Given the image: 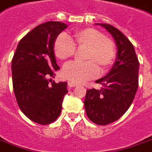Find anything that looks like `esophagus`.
I'll list each match as a JSON object with an SVG mask.
<instances>
[{
    "mask_svg": "<svg viewBox=\"0 0 152 152\" xmlns=\"http://www.w3.org/2000/svg\"><path fill=\"white\" fill-rule=\"evenodd\" d=\"M76 86H77V85H76V83H73V82H70V81L68 82V88H70V89H72V88Z\"/></svg>",
    "mask_w": 152,
    "mask_h": 152,
    "instance_id": "1",
    "label": "esophagus"
}]
</instances>
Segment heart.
Instances as JSON below:
<instances>
[{
	"label": "heart",
	"mask_w": 152,
	"mask_h": 152,
	"mask_svg": "<svg viewBox=\"0 0 152 152\" xmlns=\"http://www.w3.org/2000/svg\"><path fill=\"white\" fill-rule=\"evenodd\" d=\"M74 43L66 34L58 36L53 44L56 58L65 61L76 53V44L79 48H86L85 62L72 61L64 66L61 75L74 83H81L94 79L99 74V67L105 72L113 65L116 58V47L111 39L95 28H86L76 30Z\"/></svg>",
	"instance_id": "heart-1"
}]
</instances>
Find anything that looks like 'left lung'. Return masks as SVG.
<instances>
[{
  "instance_id": "8db88e82",
  "label": "left lung",
  "mask_w": 152,
  "mask_h": 152,
  "mask_svg": "<svg viewBox=\"0 0 152 152\" xmlns=\"http://www.w3.org/2000/svg\"><path fill=\"white\" fill-rule=\"evenodd\" d=\"M105 28L117 45L112 68L95 80L100 90H87L84 101L88 118L98 125H107L124 115L134 99L138 87L139 61L134 47L118 28L108 24H96Z\"/></svg>"
}]
</instances>
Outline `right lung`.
<instances>
[{
	"label": "right lung",
	"mask_w": 152,
	"mask_h": 152,
	"mask_svg": "<svg viewBox=\"0 0 152 152\" xmlns=\"http://www.w3.org/2000/svg\"><path fill=\"white\" fill-rule=\"evenodd\" d=\"M67 24L48 21L32 29L20 41L11 62L13 89L18 105L30 120L45 125L53 123L61 111L67 94V82L49 79L60 69L53 44Z\"/></svg>",
	"instance_id": "obj_1"
}]
</instances>
